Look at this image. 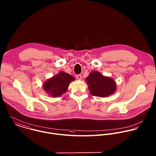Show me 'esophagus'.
Segmentation results:
<instances>
[{"instance_id": "esophagus-1", "label": "esophagus", "mask_w": 156, "mask_h": 156, "mask_svg": "<svg viewBox=\"0 0 156 156\" xmlns=\"http://www.w3.org/2000/svg\"><path fill=\"white\" fill-rule=\"evenodd\" d=\"M76 78H77L78 80H82V76H81V74L77 75H76Z\"/></svg>"}]
</instances>
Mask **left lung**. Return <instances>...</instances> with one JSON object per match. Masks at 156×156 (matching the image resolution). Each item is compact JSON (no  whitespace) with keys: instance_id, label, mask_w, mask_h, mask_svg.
Wrapping results in <instances>:
<instances>
[{"instance_id":"left-lung-1","label":"left lung","mask_w":156,"mask_h":156,"mask_svg":"<svg viewBox=\"0 0 156 156\" xmlns=\"http://www.w3.org/2000/svg\"><path fill=\"white\" fill-rule=\"evenodd\" d=\"M90 94L99 97H106L113 94L116 84L112 78L106 77L98 72H92L86 78Z\"/></svg>"}]
</instances>
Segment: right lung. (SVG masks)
<instances>
[{
	"mask_svg": "<svg viewBox=\"0 0 156 156\" xmlns=\"http://www.w3.org/2000/svg\"><path fill=\"white\" fill-rule=\"evenodd\" d=\"M74 80L75 78L69 73L61 72L47 81L43 84V88L51 96H60L67 91L69 83Z\"/></svg>",
	"mask_w": 156,
	"mask_h": 156,
	"instance_id": "1",
	"label": "right lung"
}]
</instances>
